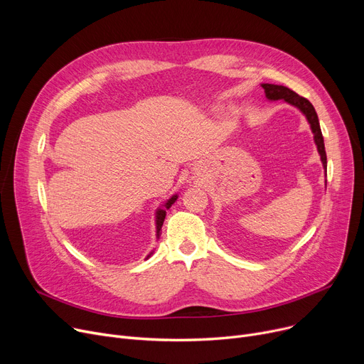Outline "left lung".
<instances>
[{"instance_id": "8db88e82", "label": "left lung", "mask_w": 364, "mask_h": 364, "mask_svg": "<svg viewBox=\"0 0 364 364\" xmlns=\"http://www.w3.org/2000/svg\"><path fill=\"white\" fill-rule=\"evenodd\" d=\"M262 87L264 90L266 98L269 101H278V100H284L285 102H288L289 105H294L296 108H299L304 117L307 118L311 133L314 136V143L318 146V152L321 155V161L323 164V168L326 171V152H325V143H323V136L321 132V126H319V118L316 111H314L313 105L303 98V96L297 95L296 92H293L291 89H288L285 86L281 85H271V83H262Z\"/></svg>"}]
</instances>
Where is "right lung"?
Masks as SVG:
<instances>
[{"instance_id":"obj_1","label":"right lung","mask_w":364,"mask_h":364,"mask_svg":"<svg viewBox=\"0 0 364 364\" xmlns=\"http://www.w3.org/2000/svg\"><path fill=\"white\" fill-rule=\"evenodd\" d=\"M177 195H174L171 199H168L166 203L164 205V208H159L156 210V238H159V232H161V228H162V224H164V220H165V215H166V209L171 208V205L177 200Z\"/></svg>"}]
</instances>
